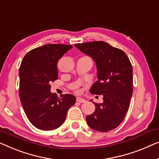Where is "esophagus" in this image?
<instances>
[{"label":"esophagus","mask_w":159,"mask_h":159,"mask_svg":"<svg viewBox=\"0 0 159 159\" xmlns=\"http://www.w3.org/2000/svg\"><path fill=\"white\" fill-rule=\"evenodd\" d=\"M76 101H77V102H79V103H84L85 101H86V100H85V99H84V98H80V97H77Z\"/></svg>","instance_id":"obj_1"}]
</instances>
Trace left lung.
<instances>
[{
  "mask_svg": "<svg viewBox=\"0 0 159 159\" xmlns=\"http://www.w3.org/2000/svg\"><path fill=\"white\" fill-rule=\"evenodd\" d=\"M83 53L93 59L98 80L91 86L92 94L103 95V102H93L96 109L86 116L92 129L106 132L118 127L129 110L133 94V68L122 50L104 41L75 44Z\"/></svg>",
  "mask_w": 159,
  "mask_h": 159,
  "instance_id": "obj_1",
  "label": "left lung"
}]
</instances>
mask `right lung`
<instances>
[{"label":"right lung","instance_id":"right-lung-1","mask_svg":"<svg viewBox=\"0 0 159 159\" xmlns=\"http://www.w3.org/2000/svg\"><path fill=\"white\" fill-rule=\"evenodd\" d=\"M71 45L47 44L30 51L19 69V96L30 122L37 129L51 131L63 124L67 111L74 105L71 94L58 98L51 92L50 83L58 79L57 63L72 48Z\"/></svg>","mask_w":159,"mask_h":159}]
</instances>
